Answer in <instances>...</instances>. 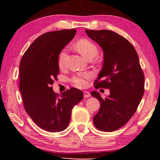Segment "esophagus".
<instances>
[{
	"mask_svg": "<svg viewBox=\"0 0 160 160\" xmlns=\"http://www.w3.org/2000/svg\"><path fill=\"white\" fill-rule=\"evenodd\" d=\"M83 93H84V98H89L90 96H91V94H90V93L89 92V91H84V92H83Z\"/></svg>",
	"mask_w": 160,
	"mask_h": 160,
	"instance_id": "obj_1",
	"label": "esophagus"
}]
</instances>
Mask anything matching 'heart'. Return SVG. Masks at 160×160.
Segmentation results:
<instances>
[{
  "label": "heart",
  "instance_id": "obj_1",
  "mask_svg": "<svg viewBox=\"0 0 160 160\" xmlns=\"http://www.w3.org/2000/svg\"><path fill=\"white\" fill-rule=\"evenodd\" d=\"M74 48L79 52L84 58L91 60L98 55V49L95 44L87 38H80L75 43ZM67 50L62 49L60 52L58 58V62L60 68H62L64 63V58L66 57ZM89 73H78L71 78V81L74 86L78 88H84L87 87V80L90 78Z\"/></svg>",
  "mask_w": 160,
  "mask_h": 160
}]
</instances>
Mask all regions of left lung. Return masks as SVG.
<instances>
[{"label":"left lung","instance_id":"8db88e82","mask_svg":"<svg viewBox=\"0 0 160 160\" xmlns=\"http://www.w3.org/2000/svg\"><path fill=\"white\" fill-rule=\"evenodd\" d=\"M85 32L104 53L102 69L95 88L110 89L105 98L96 91L91 93L100 102L93 124L100 131H114L127 124L136 111L144 92V73L136 51L127 39L111 30Z\"/></svg>","mask_w":160,"mask_h":160}]
</instances>
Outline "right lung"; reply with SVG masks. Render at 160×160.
Segmentation results:
<instances>
[{
    "label": "right lung",
    "mask_w": 160,
    "mask_h": 160,
    "mask_svg": "<svg viewBox=\"0 0 160 160\" xmlns=\"http://www.w3.org/2000/svg\"><path fill=\"white\" fill-rule=\"evenodd\" d=\"M76 33L72 29L43 33L29 47L20 62L19 89L24 108L39 127L49 132L67 128L71 110L84 97L76 88L59 96L52 87L60 72L59 53Z\"/></svg>",
    "instance_id": "add662e5"
}]
</instances>
